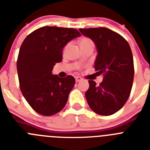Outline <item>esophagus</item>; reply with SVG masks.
<instances>
[{
  "instance_id": "34e87169",
  "label": "esophagus",
  "mask_w": 150,
  "mask_h": 150,
  "mask_svg": "<svg viewBox=\"0 0 150 150\" xmlns=\"http://www.w3.org/2000/svg\"><path fill=\"white\" fill-rule=\"evenodd\" d=\"M75 79H76V82L77 83V82H79L80 80H82V78L80 77V76H76V77H75Z\"/></svg>"
}]
</instances>
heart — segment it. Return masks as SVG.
<instances>
[{
    "mask_svg": "<svg viewBox=\"0 0 150 150\" xmlns=\"http://www.w3.org/2000/svg\"><path fill=\"white\" fill-rule=\"evenodd\" d=\"M79 45L81 46V48H86V47H88V46H93L94 47V43L93 41L91 40L90 38H86V37H84V38H82L81 39L79 40ZM66 48H67V46H65L64 47L63 51H65Z\"/></svg>",
    "mask_w": 150,
    "mask_h": 150,
    "instance_id": "1",
    "label": "heart"
}]
</instances>
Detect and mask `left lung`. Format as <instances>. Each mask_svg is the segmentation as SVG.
<instances>
[{
    "mask_svg": "<svg viewBox=\"0 0 150 150\" xmlns=\"http://www.w3.org/2000/svg\"><path fill=\"white\" fill-rule=\"evenodd\" d=\"M79 31L96 45L95 68L104 74L99 85L88 80L86 92L88 106L101 116L114 114L126 103L132 91L134 67L131 47L122 36L107 28H79Z\"/></svg>",
    "mask_w": 150,
    "mask_h": 150,
    "instance_id": "obj_1",
    "label": "left lung"
}]
</instances>
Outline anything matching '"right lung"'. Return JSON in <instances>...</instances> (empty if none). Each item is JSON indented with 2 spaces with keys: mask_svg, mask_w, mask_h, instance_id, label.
I'll return each mask as SVG.
<instances>
[{
  "mask_svg": "<svg viewBox=\"0 0 150 150\" xmlns=\"http://www.w3.org/2000/svg\"><path fill=\"white\" fill-rule=\"evenodd\" d=\"M81 35L76 29L45 26L27 36L19 50L17 71L21 91L34 111L52 116L63 109L75 79L52 75L62 50L69 41Z\"/></svg>",
  "mask_w": 150,
  "mask_h": 150,
  "instance_id": "add662e5",
  "label": "right lung"
}]
</instances>
